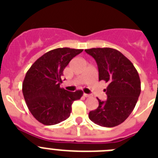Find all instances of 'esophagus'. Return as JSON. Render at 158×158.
Instances as JSON below:
<instances>
[{
    "label": "esophagus",
    "instance_id": "1",
    "mask_svg": "<svg viewBox=\"0 0 158 158\" xmlns=\"http://www.w3.org/2000/svg\"><path fill=\"white\" fill-rule=\"evenodd\" d=\"M85 96V98H89V97H91V95L90 94H83Z\"/></svg>",
    "mask_w": 158,
    "mask_h": 158
}]
</instances>
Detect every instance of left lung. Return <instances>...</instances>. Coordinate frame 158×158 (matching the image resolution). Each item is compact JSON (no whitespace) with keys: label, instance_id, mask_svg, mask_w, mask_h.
Returning <instances> with one entry per match:
<instances>
[{"label":"left lung","instance_id":"1","mask_svg":"<svg viewBox=\"0 0 158 158\" xmlns=\"http://www.w3.org/2000/svg\"><path fill=\"white\" fill-rule=\"evenodd\" d=\"M85 52L96 60L98 79L108 83L105 89L106 101L98 98V106L89 113L92 122L102 127L118 126L130 115L140 94L137 70L126 56L110 48L86 49Z\"/></svg>","mask_w":158,"mask_h":158}]
</instances>
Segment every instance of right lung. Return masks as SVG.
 <instances>
[{"label":"right lung","instance_id":"obj_1","mask_svg":"<svg viewBox=\"0 0 158 158\" xmlns=\"http://www.w3.org/2000/svg\"><path fill=\"white\" fill-rule=\"evenodd\" d=\"M82 51L69 48L49 51L27 71L23 83V96L32 115L43 124L54 125L67 119L73 102L83 95L81 90L69 92L60 86L65 67Z\"/></svg>","mask_w":158,"mask_h":158}]
</instances>
